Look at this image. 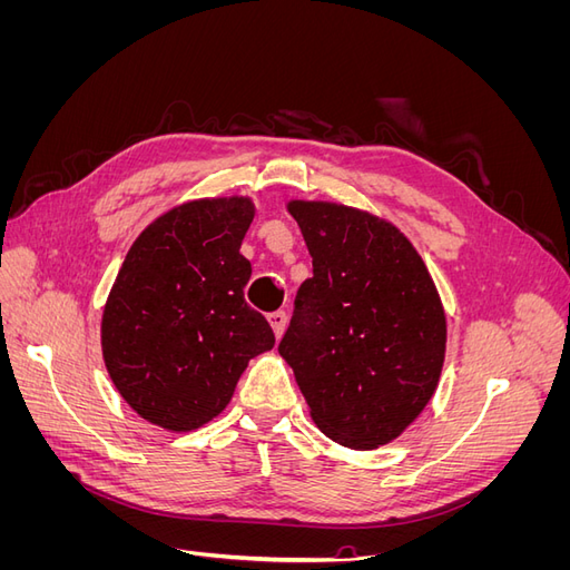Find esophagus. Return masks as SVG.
I'll use <instances>...</instances> for the list:
<instances>
[{
	"label": "esophagus",
	"instance_id": "obj_1",
	"mask_svg": "<svg viewBox=\"0 0 570 570\" xmlns=\"http://www.w3.org/2000/svg\"><path fill=\"white\" fill-rule=\"evenodd\" d=\"M268 323H271V327H273L275 337H283L285 327H287V314H285V312H275V314L268 316Z\"/></svg>",
	"mask_w": 570,
	"mask_h": 570
}]
</instances>
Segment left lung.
Here are the masks:
<instances>
[{"mask_svg": "<svg viewBox=\"0 0 570 570\" xmlns=\"http://www.w3.org/2000/svg\"><path fill=\"white\" fill-rule=\"evenodd\" d=\"M314 278L302 283L281 356L325 438L368 452L416 421L440 383L446 316L421 254L383 216L289 199Z\"/></svg>", "mask_w": 570, "mask_h": 570, "instance_id": "1", "label": "left lung"}]
</instances>
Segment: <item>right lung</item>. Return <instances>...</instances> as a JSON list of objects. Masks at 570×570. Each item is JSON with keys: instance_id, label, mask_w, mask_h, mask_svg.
Masks as SVG:
<instances>
[{"instance_id": "obj_1", "label": "right lung", "mask_w": 570, "mask_h": 570, "mask_svg": "<svg viewBox=\"0 0 570 570\" xmlns=\"http://www.w3.org/2000/svg\"><path fill=\"white\" fill-rule=\"evenodd\" d=\"M252 197H204L137 235L101 314V356L128 406L168 433H189L228 406L249 358L273 350L268 321L245 302L239 254Z\"/></svg>"}]
</instances>
